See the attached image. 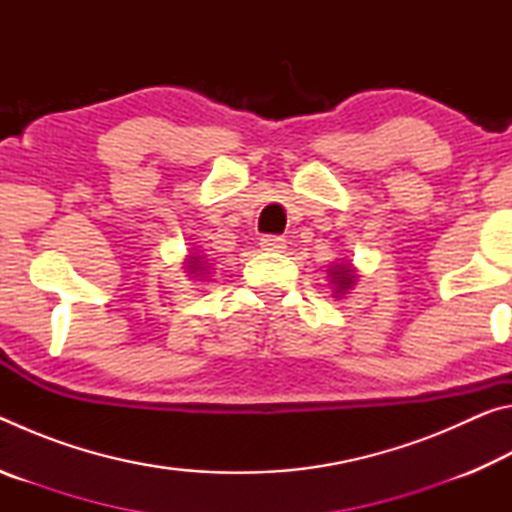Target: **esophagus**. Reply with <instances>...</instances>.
Here are the masks:
<instances>
[{
    "instance_id": "1",
    "label": "esophagus",
    "mask_w": 512,
    "mask_h": 512,
    "mask_svg": "<svg viewBox=\"0 0 512 512\" xmlns=\"http://www.w3.org/2000/svg\"><path fill=\"white\" fill-rule=\"evenodd\" d=\"M262 248L268 250V253H282V250L287 248V241L280 235H266L262 237Z\"/></svg>"
}]
</instances>
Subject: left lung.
<instances>
[{
	"mask_svg": "<svg viewBox=\"0 0 512 512\" xmlns=\"http://www.w3.org/2000/svg\"><path fill=\"white\" fill-rule=\"evenodd\" d=\"M332 280L336 284V293L350 289V284L354 282V268L352 266L332 268Z\"/></svg>",
	"mask_w": 512,
	"mask_h": 512,
	"instance_id": "1",
	"label": "left lung"
}]
</instances>
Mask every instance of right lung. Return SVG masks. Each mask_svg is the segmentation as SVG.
<instances>
[{
	"mask_svg": "<svg viewBox=\"0 0 512 512\" xmlns=\"http://www.w3.org/2000/svg\"><path fill=\"white\" fill-rule=\"evenodd\" d=\"M189 259H192V262H187L189 264V273L201 275V271H205L203 264H201V257H189Z\"/></svg>",
	"mask_w": 512,
	"mask_h": 512,
	"instance_id": "right-lung-1",
	"label": "right lung"
}]
</instances>
